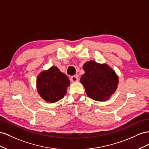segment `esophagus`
I'll list each match as a JSON object with an SVG mask.
<instances>
[{
    "instance_id": "34e87169",
    "label": "esophagus",
    "mask_w": 149,
    "mask_h": 149,
    "mask_svg": "<svg viewBox=\"0 0 149 149\" xmlns=\"http://www.w3.org/2000/svg\"><path fill=\"white\" fill-rule=\"evenodd\" d=\"M70 80L72 82H78L79 79L77 76L74 75V76H72V77L70 78Z\"/></svg>"
}]
</instances>
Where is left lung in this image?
<instances>
[{
    "label": "left lung",
    "instance_id": "1",
    "mask_svg": "<svg viewBox=\"0 0 149 149\" xmlns=\"http://www.w3.org/2000/svg\"><path fill=\"white\" fill-rule=\"evenodd\" d=\"M85 71L80 81L87 95L91 99L100 102L108 100L116 91L118 76L107 63L95 61H87L83 65Z\"/></svg>",
    "mask_w": 149,
    "mask_h": 149
}]
</instances>
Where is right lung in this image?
<instances>
[{
    "label": "right lung",
    "instance_id": "obj_1",
    "mask_svg": "<svg viewBox=\"0 0 149 149\" xmlns=\"http://www.w3.org/2000/svg\"><path fill=\"white\" fill-rule=\"evenodd\" d=\"M69 86V78L56 66L42 71L37 77V92L47 102L54 103L62 99L67 93Z\"/></svg>",
    "mask_w": 149,
    "mask_h": 149
}]
</instances>
